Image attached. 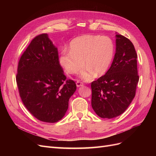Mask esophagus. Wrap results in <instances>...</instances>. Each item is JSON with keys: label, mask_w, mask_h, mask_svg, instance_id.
Listing matches in <instances>:
<instances>
[{"label": "esophagus", "mask_w": 156, "mask_h": 156, "mask_svg": "<svg viewBox=\"0 0 156 156\" xmlns=\"http://www.w3.org/2000/svg\"><path fill=\"white\" fill-rule=\"evenodd\" d=\"M76 85H77V87H81V86H83L84 85V83L83 82H81V81H80L79 80H77V82H76Z\"/></svg>", "instance_id": "34e87169"}]
</instances>
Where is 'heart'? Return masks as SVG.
<instances>
[{
  "label": "heart",
  "instance_id": "obj_1",
  "mask_svg": "<svg viewBox=\"0 0 156 156\" xmlns=\"http://www.w3.org/2000/svg\"><path fill=\"white\" fill-rule=\"evenodd\" d=\"M69 47V50L61 51L60 65L68 73L75 74L81 72L84 63L87 68L84 76L87 78L92 77L94 72L97 75L104 73L115 52L113 41L105 36H80L71 41Z\"/></svg>",
  "mask_w": 156,
  "mask_h": 156
}]
</instances>
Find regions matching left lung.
Returning <instances> with one entry per match:
<instances>
[{"instance_id": "left-lung-1", "label": "left lung", "mask_w": 156, "mask_h": 156, "mask_svg": "<svg viewBox=\"0 0 156 156\" xmlns=\"http://www.w3.org/2000/svg\"><path fill=\"white\" fill-rule=\"evenodd\" d=\"M116 38V53L110 68L91 83L92 107L102 119H113L127 109L139 80L133 44L120 34Z\"/></svg>"}]
</instances>
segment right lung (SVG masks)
Masks as SVG:
<instances>
[{
    "label": "right lung",
    "instance_id": "obj_1",
    "mask_svg": "<svg viewBox=\"0 0 156 156\" xmlns=\"http://www.w3.org/2000/svg\"><path fill=\"white\" fill-rule=\"evenodd\" d=\"M16 82L23 104L37 120L55 123L68 108L76 84L66 79L57 48L47 34L36 36L21 55Z\"/></svg>",
    "mask_w": 156,
    "mask_h": 156
}]
</instances>
